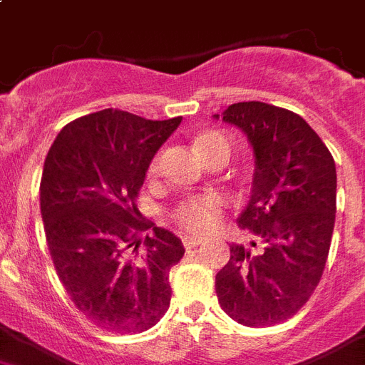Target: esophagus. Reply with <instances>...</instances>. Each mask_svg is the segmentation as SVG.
<instances>
[{
  "label": "esophagus",
  "instance_id": "34e87169",
  "mask_svg": "<svg viewBox=\"0 0 365 365\" xmlns=\"http://www.w3.org/2000/svg\"><path fill=\"white\" fill-rule=\"evenodd\" d=\"M182 243L185 249H195V247L204 243V240H202V237H195V235H185L182 240Z\"/></svg>",
  "mask_w": 365,
  "mask_h": 365
}]
</instances>
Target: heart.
<instances>
[{"instance_id": "heart-1", "label": "heart", "mask_w": 365, "mask_h": 365, "mask_svg": "<svg viewBox=\"0 0 365 365\" xmlns=\"http://www.w3.org/2000/svg\"><path fill=\"white\" fill-rule=\"evenodd\" d=\"M195 148L206 163H213L219 158H230L232 146L222 131L207 130L197 135ZM146 173L150 178H154L159 173V155L150 159ZM222 207H225V198L217 192L187 197L173 210V220L192 234H206L217 226L222 215Z\"/></svg>"}]
</instances>
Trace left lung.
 Returning <instances> with one entry per match:
<instances>
[{
    "mask_svg": "<svg viewBox=\"0 0 365 365\" xmlns=\"http://www.w3.org/2000/svg\"><path fill=\"white\" fill-rule=\"evenodd\" d=\"M222 120L245 131L256 155L252 195L237 219L254 235V250L230 245L215 292L234 321L272 327L301 310L323 277L336 220V165L304 118L284 107L232 103Z\"/></svg>",
    "mask_w": 365,
    "mask_h": 365,
    "instance_id": "8db88e82",
    "label": "left lung"
}]
</instances>
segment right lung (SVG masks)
<instances>
[{
	"label": "right lung",
	"instance_id": "obj_1",
	"mask_svg": "<svg viewBox=\"0 0 365 365\" xmlns=\"http://www.w3.org/2000/svg\"><path fill=\"white\" fill-rule=\"evenodd\" d=\"M180 122L103 109L64 125L46 155L41 213L55 271L73 306L107 332H145L170 304L168 272L185 250L135 202Z\"/></svg>",
	"mask_w": 365,
	"mask_h": 365
}]
</instances>
